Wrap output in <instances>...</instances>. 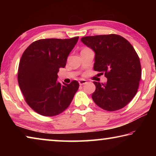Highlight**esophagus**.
Segmentation results:
<instances>
[{"label": "esophagus", "instance_id": "obj_1", "mask_svg": "<svg viewBox=\"0 0 156 156\" xmlns=\"http://www.w3.org/2000/svg\"><path fill=\"white\" fill-rule=\"evenodd\" d=\"M87 83V80H79V84L80 85H83V84Z\"/></svg>", "mask_w": 156, "mask_h": 156}]
</instances>
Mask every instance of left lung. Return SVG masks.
Returning a JSON list of instances; mask_svg holds the SVG:
<instances>
[{
	"instance_id": "left-lung-1",
	"label": "left lung",
	"mask_w": 156,
	"mask_h": 156,
	"mask_svg": "<svg viewBox=\"0 0 156 156\" xmlns=\"http://www.w3.org/2000/svg\"><path fill=\"white\" fill-rule=\"evenodd\" d=\"M81 41L96 53L94 69L105 74L107 83L94 82L95 103L109 112L119 110L138 91L142 70L138 55L131 43L117 34L85 36Z\"/></svg>"
}]
</instances>
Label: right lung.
I'll return each instance as SVG.
<instances>
[{
    "label": "right lung",
    "mask_w": 156,
    "mask_h": 156,
    "mask_svg": "<svg viewBox=\"0 0 156 156\" xmlns=\"http://www.w3.org/2000/svg\"><path fill=\"white\" fill-rule=\"evenodd\" d=\"M78 38L41 39L23 52L18 66V84L25 102L38 114H60L69 106L78 91V81L62 84L57 81V73L65 67Z\"/></svg>",
    "instance_id": "obj_1"
}]
</instances>
